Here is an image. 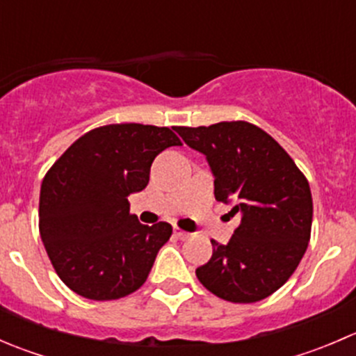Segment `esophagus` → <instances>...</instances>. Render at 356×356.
Instances as JSON below:
<instances>
[{"label": "esophagus", "instance_id": "obj_1", "mask_svg": "<svg viewBox=\"0 0 356 356\" xmlns=\"http://www.w3.org/2000/svg\"><path fill=\"white\" fill-rule=\"evenodd\" d=\"M174 236H175V238H177V239H181V241H184V239L191 238V234H189V232L181 231V229H179V227H174Z\"/></svg>", "mask_w": 356, "mask_h": 356}]
</instances>
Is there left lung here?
<instances>
[{"label": "left lung", "mask_w": 356, "mask_h": 356, "mask_svg": "<svg viewBox=\"0 0 356 356\" xmlns=\"http://www.w3.org/2000/svg\"><path fill=\"white\" fill-rule=\"evenodd\" d=\"M186 145L207 156L215 200L232 203L241 224L196 277L215 296L254 303L275 293L296 270L310 241V186L272 136L245 120L175 127Z\"/></svg>", "instance_id": "obj_1"}]
</instances>
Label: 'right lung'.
<instances>
[{"instance_id":"right-lung-1","label":"right lung","mask_w":356,"mask_h":356,"mask_svg":"<svg viewBox=\"0 0 356 356\" xmlns=\"http://www.w3.org/2000/svg\"><path fill=\"white\" fill-rule=\"evenodd\" d=\"M168 127L110 124L77 139L44 175L39 232L58 277L88 300L141 288L172 225H143L127 196L148 186L158 153L181 146Z\"/></svg>"}]
</instances>
